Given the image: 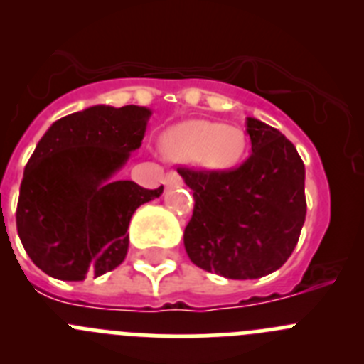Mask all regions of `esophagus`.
I'll list each match as a JSON object with an SVG mask.
<instances>
[{"label":"esophagus","mask_w":364,"mask_h":364,"mask_svg":"<svg viewBox=\"0 0 364 364\" xmlns=\"http://www.w3.org/2000/svg\"><path fill=\"white\" fill-rule=\"evenodd\" d=\"M183 183L181 176L178 174V172H168V174L165 176V185L166 186H179Z\"/></svg>","instance_id":"1"}]
</instances>
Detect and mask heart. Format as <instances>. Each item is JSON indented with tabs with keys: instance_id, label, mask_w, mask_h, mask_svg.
Here are the masks:
<instances>
[{
	"instance_id": "obj_1",
	"label": "heart",
	"mask_w": 364,
	"mask_h": 364,
	"mask_svg": "<svg viewBox=\"0 0 364 364\" xmlns=\"http://www.w3.org/2000/svg\"><path fill=\"white\" fill-rule=\"evenodd\" d=\"M161 151L176 161L198 159L208 168H228L242 156L244 134L232 125L188 120L163 134Z\"/></svg>"
}]
</instances>
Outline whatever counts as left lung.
<instances>
[{"label":"left lung","mask_w":364,"mask_h":364,"mask_svg":"<svg viewBox=\"0 0 364 364\" xmlns=\"http://www.w3.org/2000/svg\"><path fill=\"white\" fill-rule=\"evenodd\" d=\"M251 156L233 171L178 168L193 192L185 250L201 269L251 280L280 269L305 223V166L278 129L246 118Z\"/></svg>","instance_id":"8db88e82"}]
</instances>
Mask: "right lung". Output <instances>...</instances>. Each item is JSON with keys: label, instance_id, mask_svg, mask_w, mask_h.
Masks as SVG:
<instances>
[{"label": "right lung", "instance_id": "add662e5", "mask_svg": "<svg viewBox=\"0 0 364 364\" xmlns=\"http://www.w3.org/2000/svg\"><path fill=\"white\" fill-rule=\"evenodd\" d=\"M151 114L141 105H93L44 132L25 166L16 212L23 247L41 271L79 282L124 262L132 213L163 192L114 179L140 149Z\"/></svg>", "mask_w": 364, "mask_h": 364}]
</instances>
